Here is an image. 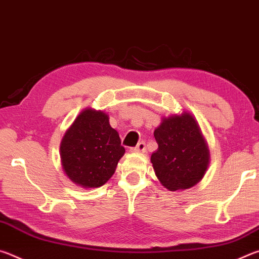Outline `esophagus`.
I'll return each instance as SVG.
<instances>
[{
    "mask_svg": "<svg viewBox=\"0 0 259 259\" xmlns=\"http://www.w3.org/2000/svg\"><path fill=\"white\" fill-rule=\"evenodd\" d=\"M133 151L137 152V153H144V152H146V144H145V142H140V143H138V145L136 146V147H134Z\"/></svg>",
    "mask_w": 259,
    "mask_h": 259,
    "instance_id": "obj_1",
    "label": "esophagus"
}]
</instances>
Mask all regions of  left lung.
<instances>
[{"label":"left lung","mask_w":259,"mask_h":259,"mask_svg":"<svg viewBox=\"0 0 259 259\" xmlns=\"http://www.w3.org/2000/svg\"><path fill=\"white\" fill-rule=\"evenodd\" d=\"M159 147L151 161L169 191L186 190L202 179L209 162L207 143L190 113L163 119L154 131Z\"/></svg>","instance_id":"8db88e82"}]
</instances>
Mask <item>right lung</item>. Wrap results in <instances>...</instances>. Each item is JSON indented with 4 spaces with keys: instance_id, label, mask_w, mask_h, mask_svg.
I'll return each instance as SVG.
<instances>
[{
    "instance_id": "right-lung-1",
    "label": "right lung",
    "mask_w": 259,
    "mask_h": 259,
    "mask_svg": "<svg viewBox=\"0 0 259 259\" xmlns=\"http://www.w3.org/2000/svg\"><path fill=\"white\" fill-rule=\"evenodd\" d=\"M120 136L102 111L84 109L65 134L60 145L65 172L85 188L104 185L124 154Z\"/></svg>"
}]
</instances>
